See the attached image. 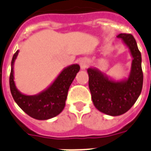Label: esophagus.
Wrapping results in <instances>:
<instances>
[{"label":"esophagus","instance_id":"obj_1","mask_svg":"<svg viewBox=\"0 0 151 151\" xmlns=\"http://www.w3.org/2000/svg\"><path fill=\"white\" fill-rule=\"evenodd\" d=\"M89 64H90V61H89V60H88V59L83 58L80 60V65L82 69H85L86 68H88V67L89 66Z\"/></svg>","mask_w":151,"mask_h":151}]
</instances>
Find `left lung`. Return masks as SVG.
<instances>
[{"mask_svg": "<svg viewBox=\"0 0 151 151\" xmlns=\"http://www.w3.org/2000/svg\"><path fill=\"white\" fill-rule=\"evenodd\" d=\"M117 37L129 48L133 58L127 78L115 80L96 68L87 70L94 106L100 112L111 116L121 115L131 109L141 94L143 83L141 52L135 39L126 33L119 34Z\"/></svg>", "mask_w": 151, "mask_h": 151, "instance_id": "obj_1", "label": "left lung"}]
</instances>
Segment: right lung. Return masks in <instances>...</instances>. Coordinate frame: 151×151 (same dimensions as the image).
Segmentation results:
<instances>
[{
	"label": "right lung",
	"instance_id": "1",
	"mask_svg": "<svg viewBox=\"0 0 151 151\" xmlns=\"http://www.w3.org/2000/svg\"><path fill=\"white\" fill-rule=\"evenodd\" d=\"M19 51L12 56L9 77L10 91L13 99L26 114L38 120H47L58 115L64 108L69 87L79 72V64H71L62 70L45 90L37 95L27 96L21 93L14 82V63Z\"/></svg>",
	"mask_w": 151,
	"mask_h": 151
}]
</instances>
